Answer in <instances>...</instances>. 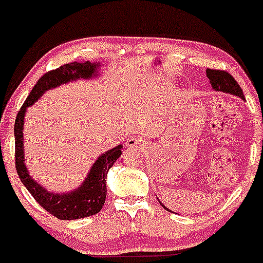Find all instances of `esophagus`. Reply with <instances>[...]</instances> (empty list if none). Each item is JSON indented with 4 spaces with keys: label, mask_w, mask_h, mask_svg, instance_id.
<instances>
[{
    "label": "esophagus",
    "mask_w": 263,
    "mask_h": 263,
    "mask_svg": "<svg viewBox=\"0 0 263 263\" xmlns=\"http://www.w3.org/2000/svg\"><path fill=\"white\" fill-rule=\"evenodd\" d=\"M142 145H144V142H142V140L137 136L129 137V139H127V141H126V146H128V147L139 148V147H142Z\"/></svg>",
    "instance_id": "esophagus-1"
}]
</instances>
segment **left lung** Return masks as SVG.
Wrapping results in <instances>:
<instances>
[{
    "mask_svg": "<svg viewBox=\"0 0 263 263\" xmlns=\"http://www.w3.org/2000/svg\"><path fill=\"white\" fill-rule=\"evenodd\" d=\"M206 76H208L209 80H210L213 89L217 90V91L229 92V94H233L235 95V97H240L242 99H245L242 87L239 86V84L234 80V78H233L230 73H228L227 71L208 68V70H206ZM160 205L163 206L165 210L169 211V209H166L161 202Z\"/></svg>",
    "mask_w": 263,
    "mask_h": 263,
    "instance_id": "8db88e82",
    "label": "left lung"
}]
</instances>
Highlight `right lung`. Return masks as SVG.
Instances as JSON below:
<instances>
[{"label":"right lung","instance_id":"1","mask_svg":"<svg viewBox=\"0 0 263 263\" xmlns=\"http://www.w3.org/2000/svg\"><path fill=\"white\" fill-rule=\"evenodd\" d=\"M99 67V63H91L89 61L84 63L72 62L44 73L21 105L15 121V166L18 178L44 210L61 220L81 219L98 214L102 210L107 195L108 171L121 156L122 145L102 154L92 164L86 179L75 191L67 193H52L34 181L26 169L23 142L24 116L26 108L33 105L47 90L60 86L61 84H66L68 81H75L78 79L94 78L97 76Z\"/></svg>","mask_w":263,"mask_h":263}]
</instances>
